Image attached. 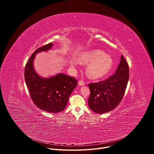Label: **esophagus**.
<instances>
[{
  "instance_id": "1",
  "label": "esophagus",
  "mask_w": 154,
  "mask_h": 154,
  "mask_svg": "<svg viewBox=\"0 0 154 154\" xmlns=\"http://www.w3.org/2000/svg\"><path fill=\"white\" fill-rule=\"evenodd\" d=\"M85 82L83 81V80H80L79 82V85H80V86H83V85H85Z\"/></svg>"
}]
</instances>
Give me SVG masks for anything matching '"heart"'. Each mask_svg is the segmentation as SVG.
<instances>
[{
    "mask_svg": "<svg viewBox=\"0 0 154 154\" xmlns=\"http://www.w3.org/2000/svg\"><path fill=\"white\" fill-rule=\"evenodd\" d=\"M79 61L88 65L86 73L90 77L99 79L107 75L111 71L113 62L112 57L102 51L95 49L82 53L79 57ZM74 61L73 64H77Z\"/></svg>",
    "mask_w": 154,
    "mask_h": 154,
    "instance_id": "1",
    "label": "heart"
}]
</instances>
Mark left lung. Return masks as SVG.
Wrapping results in <instances>:
<instances>
[{"mask_svg":"<svg viewBox=\"0 0 154 154\" xmlns=\"http://www.w3.org/2000/svg\"><path fill=\"white\" fill-rule=\"evenodd\" d=\"M129 78L128 63L121 55L115 74L103 81L88 84V105L97 113H105L115 108L122 100Z\"/></svg>","mask_w":154,"mask_h":154,"instance_id":"obj_1","label":"left lung"}]
</instances>
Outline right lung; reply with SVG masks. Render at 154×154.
<instances>
[{
  "label": "right lung",
  "instance_id": "right-lung-1",
  "mask_svg": "<svg viewBox=\"0 0 154 154\" xmlns=\"http://www.w3.org/2000/svg\"><path fill=\"white\" fill-rule=\"evenodd\" d=\"M52 46V43H49L34 52L26 64L24 78L35 105L44 111L56 113L62 112L66 106L70 95L77 85V80L64 74L42 79L36 73L33 66L35 54L51 49Z\"/></svg>",
  "mask_w": 154,
  "mask_h": 154
}]
</instances>
